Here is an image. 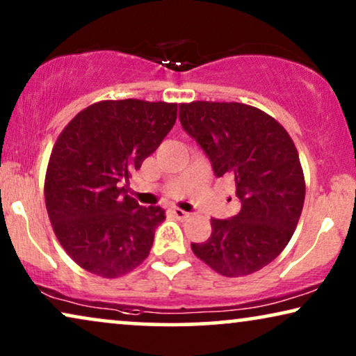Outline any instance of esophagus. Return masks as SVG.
Wrapping results in <instances>:
<instances>
[{
  "label": "esophagus",
  "instance_id": "1",
  "mask_svg": "<svg viewBox=\"0 0 356 356\" xmlns=\"http://www.w3.org/2000/svg\"><path fill=\"white\" fill-rule=\"evenodd\" d=\"M173 216L177 217V218H179V220H184V218H188L189 217V212H184L183 209H173Z\"/></svg>",
  "mask_w": 356,
  "mask_h": 356
}]
</instances>
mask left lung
Segmentation results:
<instances>
[{
    "label": "left lung",
    "instance_id": "obj_1",
    "mask_svg": "<svg viewBox=\"0 0 356 356\" xmlns=\"http://www.w3.org/2000/svg\"><path fill=\"white\" fill-rule=\"evenodd\" d=\"M183 129L201 145L217 178L235 181L241 209L212 218L207 241L191 243L199 259L225 277L250 275L289 245L305 202L298 150L284 126L236 102L179 105Z\"/></svg>",
    "mask_w": 356,
    "mask_h": 356
}]
</instances>
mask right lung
Here are the masks:
<instances>
[{"mask_svg": "<svg viewBox=\"0 0 356 356\" xmlns=\"http://www.w3.org/2000/svg\"><path fill=\"white\" fill-rule=\"evenodd\" d=\"M177 104L105 100L70 121L51 150L45 202L55 235L82 269L106 279L149 256L162 207L126 194L131 175L177 121Z\"/></svg>", "mask_w": 356, "mask_h": 356, "instance_id": "1", "label": "right lung"}]
</instances>
